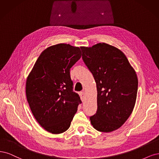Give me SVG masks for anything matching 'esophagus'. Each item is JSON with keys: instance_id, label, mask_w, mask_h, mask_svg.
I'll return each mask as SVG.
<instances>
[{"instance_id": "obj_1", "label": "esophagus", "mask_w": 159, "mask_h": 159, "mask_svg": "<svg viewBox=\"0 0 159 159\" xmlns=\"http://www.w3.org/2000/svg\"><path fill=\"white\" fill-rule=\"evenodd\" d=\"M79 95L80 96L81 100L83 102L84 100V92H80V93H79Z\"/></svg>"}]
</instances>
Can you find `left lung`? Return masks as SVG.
<instances>
[{
    "label": "left lung",
    "mask_w": 159,
    "mask_h": 159,
    "mask_svg": "<svg viewBox=\"0 0 159 159\" xmlns=\"http://www.w3.org/2000/svg\"><path fill=\"white\" fill-rule=\"evenodd\" d=\"M84 63L93 74L97 88V111L90 117L94 129L111 132L120 128L135 104L138 79L121 50L105 43L80 47Z\"/></svg>",
    "instance_id": "obj_1"
}]
</instances>
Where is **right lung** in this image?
<instances>
[{"label":"right lung","instance_id":"obj_1","mask_svg":"<svg viewBox=\"0 0 159 159\" xmlns=\"http://www.w3.org/2000/svg\"><path fill=\"white\" fill-rule=\"evenodd\" d=\"M79 47L59 43L40 54L30 73L25 94L32 114L48 132L59 134L67 130L81 103L73 91L70 69L81 57Z\"/></svg>","mask_w":159,"mask_h":159}]
</instances>
